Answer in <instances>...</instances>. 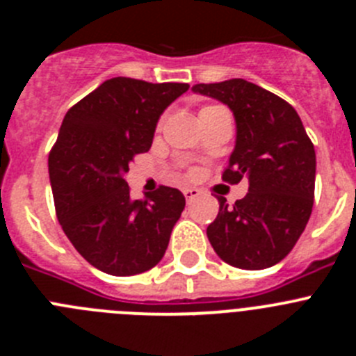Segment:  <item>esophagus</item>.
I'll return each mask as SVG.
<instances>
[{"instance_id": "esophagus-1", "label": "esophagus", "mask_w": 356, "mask_h": 356, "mask_svg": "<svg viewBox=\"0 0 356 356\" xmlns=\"http://www.w3.org/2000/svg\"><path fill=\"white\" fill-rule=\"evenodd\" d=\"M200 194H201V191L196 187H185L184 188V196L187 197V201L196 200V197H200Z\"/></svg>"}]
</instances>
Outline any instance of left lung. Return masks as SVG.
<instances>
[{
  "label": "left lung",
  "instance_id": "obj_1",
  "mask_svg": "<svg viewBox=\"0 0 356 356\" xmlns=\"http://www.w3.org/2000/svg\"><path fill=\"white\" fill-rule=\"evenodd\" d=\"M194 92L219 99L234 112L235 149L222 180L246 176L248 194L219 213L207 237L221 260L238 269H266L284 260L303 234L314 207L316 151L300 115L276 94L234 78L197 83Z\"/></svg>",
  "mask_w": 356,
  "mask_h": 356
}]
</instances>
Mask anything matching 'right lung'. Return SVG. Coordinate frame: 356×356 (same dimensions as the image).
<instances>
[{
	"label": "right lung",
	"mask_w": 356,
	"mask_h": 356,
	"mask_svg": "<svg viewBox=\"0 0 356 356\" xmlns=\"http://www.w3.org/2000/svg\"><path fill=\"white\" fill-rule=\"evenodd\" d=\"M187 83L110 78L69 108L48 159L58 222L90 266L134 276L162 260L185 209L178 188L131 200L124 172L149 151L156 122Z\"/></svg>",
	"instance_id": "add662e5"
}]
</instances>
